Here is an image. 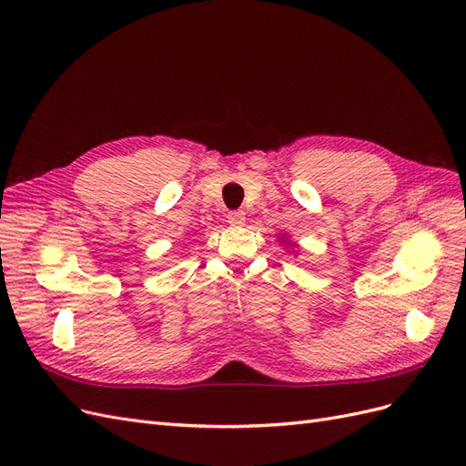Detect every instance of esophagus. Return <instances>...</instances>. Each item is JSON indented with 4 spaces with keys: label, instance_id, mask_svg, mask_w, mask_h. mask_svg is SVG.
I'll return each instance as SVG.
<instances>
[{
    "label": "esophagus",
    "instance_id": "obj_1",
    "mask_svg": "<svg viewBox=\"0 0 466 466\" xmlns=\"http://www.w3.org/2000/svg\"><path fill=\"white\" fill-rule=\"evenodd\" d=\"M228 221H229V225H233V228H241V225H245V221H247L245 211H243V209L229 211V214H228Z\"/></svg>",
    "mask_w": 466,
    "mask_h": 466
}]
</instances>
